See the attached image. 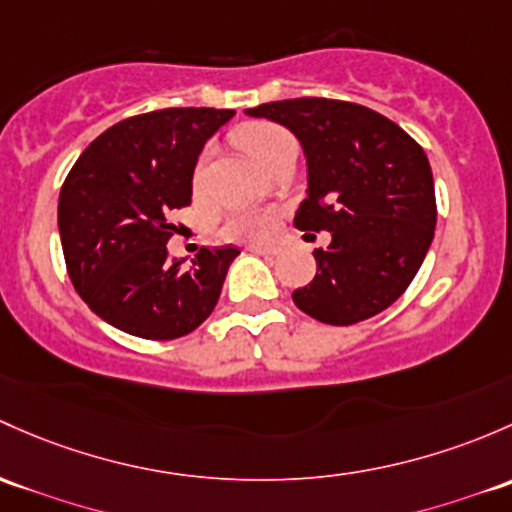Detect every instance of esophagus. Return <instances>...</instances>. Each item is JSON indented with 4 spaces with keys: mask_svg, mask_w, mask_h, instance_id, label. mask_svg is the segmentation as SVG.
Here are the masks:
<instances>
[{
    "mask_svg": "<svg viewBox=\"0 0 512 512\" xmlns=\"http://www.w3.org/2000/svg\"><path fill=\"white\" fill-rule=\"evenodd\" d=\"M247 250L255 252V255H262V257H272V255H277V252H279L277 247H272V245H250Z\"/></svg>",
    "mask_w": 512,
    "mask_h": 512,
    "instance_id": "obj_1",
    "label": "esophagus"
}]
</instances>
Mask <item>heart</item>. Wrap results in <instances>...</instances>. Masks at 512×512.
<instances>
[{"instance_id": "1", "label": "heart", "mask_w": 512, "mask_h": 512, "mask_svg": "<svg viewBox=\"0 0 512 512\" xmlns=\"http://www.w3.org/2000/svg\"><path fill=\"white\" fill-rule=\"evenodd\" d=\"M233 139L257 166L265 164L277 149L294 144L292 134L284 127L272 125V122H247V125L235 129ZM203 161L206 157L198 161L196 179H201L203 174ZM272 228L274 215L270 211H235L225 218L220 233L228 240H265L272 233Z\"/></svg>"}]
</instances>
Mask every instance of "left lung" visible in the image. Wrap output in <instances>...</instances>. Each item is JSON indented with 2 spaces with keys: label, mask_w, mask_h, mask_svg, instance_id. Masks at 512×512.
<instances>
[{
  "label": "left lung",
  "mask_w": 512,
  "mask_h": 512,
  "mask_svg": "<svg viewBox=\"0 0 512 512\" xmlns=\"http://www.w3.org/2000/svg\"><path fill=\"white\" fill-rule=\"evenodd\" d=\"M287 127L306 159V198L294 225L328 230L314 282L292 294L311 319L351 326L402 297L437 228L427 154L400 125L363 105L326 98L245 110Z\"/></svg>",
  "instance_id": "left-lung-1"
}]
</instances>
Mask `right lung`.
Listing matches in <instances>:
<instances>
[{
  "instance_id": "add662e5",
  "label": "right lung",
  "mask_w": 512,
  "mask_h": 512,
  "mask_svg": "<svg viewBox=\"0 0 512 512\" xmlns=\"http://www.w3.org/2000/svg\"><path fill=\"white\" fill-rule=\"evenodd\" d=\"M235 110L169 107L117 122L75 161L58 196V233L75 292L120 331L171 341L211 316L240 250L169 260V211L191 203L203 144Z\"/></svg>"
}]
</instances>
